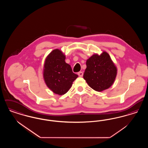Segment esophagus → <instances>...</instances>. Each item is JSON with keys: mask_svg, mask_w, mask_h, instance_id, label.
<instances>
[{"mask_svg": "<svg viewBox=\"0 0 148 148\" xmlns=\"http://www.w3.org/2000/svg\"><path fill=\"white\" fill-rule=\"evenodd\" d=\"M77 74H78V75H79L80 77H82L83 76V73L82 71L79 72V73H77Z\"/></svg>", "mask_w": 148, "mask_h": 148, "instance_id": "34e87169", "label": "esophagus"}]
</instances>
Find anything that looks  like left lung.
<instances>
[{"instance_id": "8db88e82", "label": "left lung", "mask_w": 148, "mask_h": 148, "mask_svg": "<svg viewBox=\"0 0 148 148\" xmlns=\"http://www.w3.org/2000/svg\"><path fill=\"white\" fill-rule=\"evenodd\" d=\"M86 65L83 77L92 89L102 92L113 85L117 69L108 53L92 55L86 60Z\"/></svg>"}]
</instances>
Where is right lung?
<instances>
[{"label": "right lung", "instance_id": "obj_1", "mask_svg": "<svg viewBox=\"0 0 148 148\" xmlns=\"http://www.w3.org/2000/svg\"><path fill=\"white\" fill-rule=\"evenodd\" d=\"M65 56L60 50H53L45 59L43 77L50 89L56 94L64 95L70 89L78 75L65 62Z\"/></svg>", "mask_w": 148, "mask_h": 148}]
</instances>
